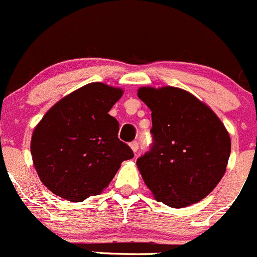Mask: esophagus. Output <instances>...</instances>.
<instances>
[{
	"mask_svg": "<svg viewBox=\"0 0 257 257\" xmlns=\"http://www.w3.org/2000/svg\"><path fill=\"white\" fill-rule=\"evenodd\" d=\"M131 148L132 151H133L134 153L138 152V148H140V145H138V142H132L131 143Z\"/></svg>",
	"mask_w": 257,
	"mask_h": 257,
	"instance_id": "34e87169",
	"label": "esophagus"
}]
</instances>
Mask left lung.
Masks as SVG:
<instances>
[{
	"instance_id": "obj_1",
	"label": "left lung",
	"mask_w": 257,
	"mask_h": 257,
	"mask_svg": "<svg viewBox=\"0 0 257 257\" xmlns=\"http://www.w3.org/2000/svg\"><path fill=\"white\" fill-rule=\"evenodd\" d=\"M152 111L153 143L137 166L156 200L184 208L209 195L226 172L231 137L214 111L172 86L140 87Z\"/></svg>"
}]
</instances>
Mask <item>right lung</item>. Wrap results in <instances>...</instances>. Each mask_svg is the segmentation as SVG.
<instances>
[{
    "instance_id": "right-lung-1",
    "label": "right lung",
    "mask_w": 257,
    "mask_h": 257,
    "mask_svg": "<svg viewBox=\"0 0 257 257\" xmlns=\"http://www.w3.org/2000/svg\"><path fill=\"white\" fill-rule=\"evenodd\" d=\"M119 87L92 82L53 105L31 136L33 164L48 190L69 201L99 195L133 151L117 138L109 114Z\"/></svg>"
}]
</instances>
